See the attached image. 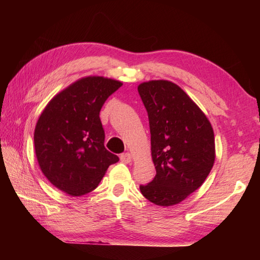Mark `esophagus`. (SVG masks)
I'll use <instances>...</instances> for the list:
<instances>
[{
	"mask_svg": "<svg viewBox=\"0 0 260 260\" xmlns=\"http://www.w3.org/2000/svg\"><path fill=\"white\" fill-rule=\"evenodd\" d=\"M120 161L124 163H129L132 161V154L128 152L120 154Z\"/></svg>",
	"mask_w": 260,
	"mask_h": 260,
	"instance_id": "1",
	"label": "esophagus"
}]
</instances>
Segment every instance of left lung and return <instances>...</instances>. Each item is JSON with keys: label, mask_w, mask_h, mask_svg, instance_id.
Wrapping results in <instances>:
<instances>
[{"label": "left lung", "mask_w": 260, "mask_h": 260, "mask_svg": "<svg viewBox=\"0 0 260 260\" xmlns=\"http://www.w3.org/2000/svg\"><path fill=\"white\" fill-rule=\"evenodd\" d=\"M146 108L156 175L140 185L148 201L162 207L183 201L202 185L214 163L212 126L181 88L168 80L137 88Z\"/></svg>", "instance_id": "obj_1"}]
</instances>
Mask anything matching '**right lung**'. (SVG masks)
<instances>
[{
  "label": "right lung",
  "instance_id": "right-lung-1",
  "mask_svg": "<svg viewBox=\"0 0 260 260\" xmlns=\"http://www.w3.org/2000/svg\"><path fill=\"white\" fill-rule=\"evenodd\" d=\"M121 86L104 77H86L66 88L43 110L35 129V148L46 178L79 197L98 186L109 165L119 161L105 148L99 112Z\"/></svg>",
  "mask_w": 260,
  "mask_h": 260
}]
</instances>
